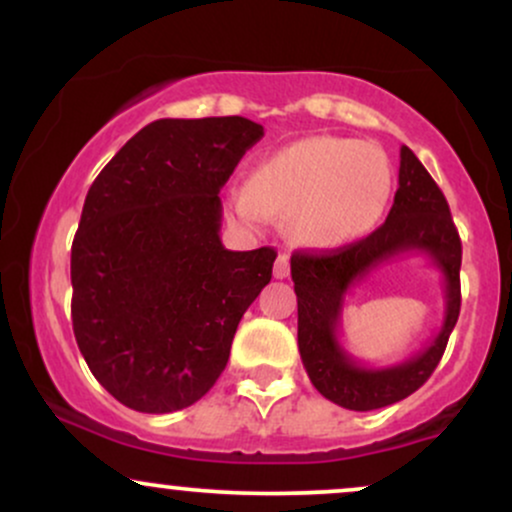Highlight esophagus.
Returning <instances> with one entry per match:
<instances>
[{"mask_svg": "<svg viewBox=\"0 0 512 512\" xmlns=\"http://www.w3.org/2000/svg\"><path fill=\"white\" fill-rule=\"evenodd\" d=\"M291 274L289 255H279L274 262V279H286Z\"/></svg>", "mask_w": 512, "mask_h": 512, "instance_id": "esophagus-1", "label": "esophagus"}]
</instances>
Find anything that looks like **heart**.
Masks as SVG:
<instances>
[{"label":"heart","instance_id":"b5f03b06","mask_svg":"<svg viewBox=\"0 0 512 512\" xmlns=\"http://www.w3.org/2000/svg\"><path fill=\"white\" fill-rule=\"evenodd\" d=\"M390 197V166L378 146L344 137H305L252 168L248 190H233L243 219L286 216L293 240L344 248L375 228Z\"/></svg>","mask_w":512,"mask_h":512}]
</instances>
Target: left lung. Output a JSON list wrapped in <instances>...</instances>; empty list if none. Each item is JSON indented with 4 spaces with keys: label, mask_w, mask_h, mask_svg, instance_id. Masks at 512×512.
Listing matches in <instances>:
<instances>
[{
    "label": "left lung",
    "mask_w": 512,
    "mask_h": 512,
    "mask_svg": "<svg viewBox=\"0 0 512 512\" xmlns=\"http://www.w3.org/2000/svg\"><path fill=\"white\" fill-rule=\"evenodd\" d=\"M404 251H424L446 279V317L434 342L390 369H363L338 346L343 293L378 263ZM462 243L448 199L409 146L399 151V187L385 223L358 243L330 252H293L291 279L298 298V351L310 383L344 409H383L409 397L431 378L460 317Z\"/></svg>",
    "instance_id": "1"
}]
</instances>
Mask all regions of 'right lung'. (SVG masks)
Returning <instances> with one entry per match:
<instances>
[{
    "instance_id": "obj_1",
    "label": "right lung",
    "mask_w": 512,
    "mask_h": 512,
    "mask_svg": "<svg viewBox=\"0 0 512 512\" xmlns=\"http://www.w3.org/2000/svg\"><path fill=\"white\" fill-rule=\"evenodd\" d=\"M264 137L245 117L156 120L88 190L72 243V325L117 402L144 414L214 387L233 334L272 279L274 248H223L221 187Z\"/></svg>"
}]
</instances>
